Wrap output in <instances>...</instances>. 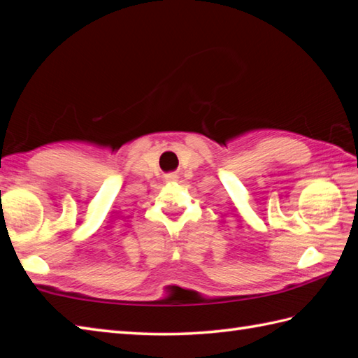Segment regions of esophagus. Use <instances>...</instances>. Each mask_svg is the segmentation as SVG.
<instances>
[{
	"mask_svg": "<svg viewBox=\"0 0 358 358\" xmlns=\"http://www.w3.org/2000/svg\"><path fill=\"white\" fill-rule=\"evenodd\" d=\"M176 179H178V174L176 173L165 174V180H176Z\"/></svg>",
	"mask_w": 358,
	"mask_h": 358,
	"instance_id": "esophagus-1",
	"label": "esophagus"
}]
</instances>
